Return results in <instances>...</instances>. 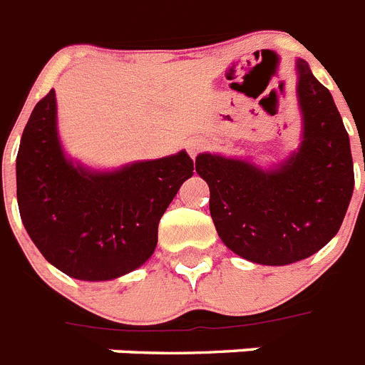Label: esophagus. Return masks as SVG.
<instances>
[{"mask_svg": "<svg viewBox=\"0 0 365 365\" xmlns=\"http://www.w3.org/2000/svg\"><path fill=\"white\" fill-rule=\"evenodd\" d=\"M205 149V141L203 140H190L188 141V153L192 155V158L200 155L201 150Z\"/></svg>", "mask_w": 365, "mask_h": 365, "instance_id": "obj_1", "label": "esophagus"}]
</instances>
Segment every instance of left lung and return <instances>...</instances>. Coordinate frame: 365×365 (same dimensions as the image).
<instances>
[{
  "instance_id": "obj_1",
  "label": "left lung",
  "mask_w": 365,
  "mask_h": 365,
  "mask_svg": "<svg viewBox=\"0 0 365 365\" xmlns=\"http://www.w3.org/2000/svg\"><path fill=\"white\" fill-rule=\"evenodd\" d=\"M297 72L302 143L287 160L263 170L210 153L195 158L220 239L257 264L282 267L319 252L341 227L354 188L349 134L332 95L304 59Z\"/></svg>"
}]
</instances>
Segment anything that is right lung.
<instances>
[{
  "mask_svg": "<svg viewBox=\"0 0 365 365\" xmlns=\"http://www.w3.org/2000/svg\"><path fill=\"white\" fill-rule=\"evenodd\" d=\"M194 160L177 155L87 170L67 158L57 134L56 91L33 108L16 156V197L24 227L48 263L71 278L106 282L145 263L158 222Z\"/></svg>",
  "mask_w": 365,
  "mask_h": 365,
  "instance_id": "1",
  "label": "right lung"
}]
</instances>
